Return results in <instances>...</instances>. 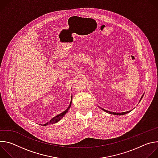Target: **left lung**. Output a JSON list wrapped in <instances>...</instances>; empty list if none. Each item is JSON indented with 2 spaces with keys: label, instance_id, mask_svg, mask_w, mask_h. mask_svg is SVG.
Instances as JSON below:
<instances>
[{
  "label": "left lung",
  "instance_id": "8db88e82",
  "mask_svg": "<svg viewBox=\"0 0 158 158\" xmlns=\"http://www.w3.org/2000/svg\"><path fill=\"white\" fill-rule=\"evenodd\" d=\"M143 97V95L142 96L141 98L140 99V101L142 99ZM140 101H139V102H140ZM102 110H104V111H106V112H107V113H109V114H114V115H118V116H119H119H121V115H124V114H126L128 113V112H131V110H129V111H127V112H119V113H118V112H113L108 111V110H104V109H102Z\"/></svg>",
  "mask_w": 158,
  "mask_h": 158
}]
</instances>
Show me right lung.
<instances>
[{"label":"right lung","mask_w":158,"mask_h":158,"mask_svg":"<svg viewBox=\"0 0 158 158\" xmlns=\"http://www.w3.org/2000/svg\"><path fill=\"white\" fill-rule=\"evenodd\" d=\"M72 98H73V96H72V98H71V100H72ZM71 103H72V101H71L69 107H67V109L65 110H64V112H62V113H60V114L57 115L56 116L54 117L53 118H52V119L50 120L49 122H48L47 123L44 124H43V125H44V126L46 125V126H47V125H48V124H54V123H57L58 121H59L64 116V115L67 113V111L69 110V108H70V107H71Z\"/></svg>","instance_id":"obj_1"}]
</instances>
